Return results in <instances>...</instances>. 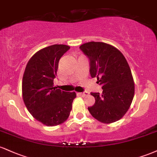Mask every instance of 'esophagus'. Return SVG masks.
<instances>
[{
    "label": "esophagus",
    "mask_w": 157,
    "mask_h": 157,
    "mask_svg": "<svg viewBox=\"0 0 157 157\" xmlns=\"http://www.w3.org/2000/svg\"><path fill=\"white\" fill-rule=\"evenodd\" d=\"M78 94L80 95V96H82V97H86V96H87V95L89 94V92H88V91H84V92L78 93Z\"/></svg>",
    "instance_id": "obj_1"
}]
</instances>
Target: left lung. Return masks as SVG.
<instances>
[{
	"label": "left lung",
	"instance_id": "left-lung-1",
	"mask_svg": "<svg viewBox=\"0 0 157 157\" xmlns=\"http://www.w3.org/2000/svg\"><path fill=\"white\" fill-rule=\"evenodd\" d=\"M89 57L90 74L97 77L103 89L102 94L91 93L94 105L90 113L102 123L120 120L130 108L134 95V82L131 68L122 52L102 42H89L80 46Z\"/></svg>",
	"mask_w": 157,
	"mask_h": 157
}]
</instances>
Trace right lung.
Segmentation results:
<instances>
[{"label":"right lung","mask_w":157,"mask_h":157,"mask_svg":"<svg viewBox=\"0 0 157 157\" xmlns=\"http://www.w3.org/2000/svg\"><path fill=\"white\" fill-rule=\"evenodd\" d=\"M70 48L55 44L37 52L29 60L22 82L25 105L34 118L45 125H60L69 117L75 92L54 87L60 57Z\"/></svg>","instance_id":"add662e5"}]
</instances>
